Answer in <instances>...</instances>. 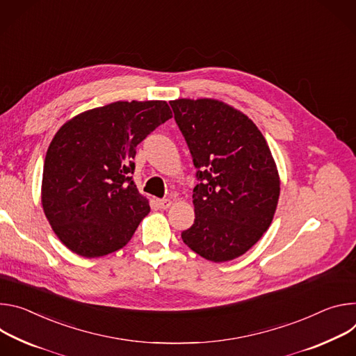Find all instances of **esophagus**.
Masks as SVG:
<instances>
[{
	"instance_id": "34e87169",
	"label": "esophagus",
	"mask_w": 356,
	"mask_h": 356,
	"mask_svg": "<svg viewBox=\"0 0 356 356\" xmlns=\"http://www.w3.org/2000/svg\"><path fill=\"white\" fill-rule=\"evenodd\" d=\"M158 207H160L161 209H168L171 207V200H158Z\"/></svg>"
}]
</instances>
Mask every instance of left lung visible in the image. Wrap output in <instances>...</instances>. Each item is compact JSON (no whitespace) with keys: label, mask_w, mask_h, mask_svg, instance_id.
<instances>
[{"label":"left lung","mask_w":356,"mask_h":356,"mask_svg":"<svg viewBox=\"0 0 356 356\" xmlns=\"http://www.w3.org/2000/svg\"><path fill=\"white\" fill-rule=\"evenodd\" d=\"M196 168L193 225L184 243L220 263L246 253L268 229L280 195L270 148L248 115L212 99L170 102Z\"/></svg>","instance_id":"1"}]
</instances>
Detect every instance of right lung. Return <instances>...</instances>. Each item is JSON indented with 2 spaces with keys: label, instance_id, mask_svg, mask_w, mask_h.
<instances>
[{
  "label": "right lung",
  "instance_id": "add662e5",
  "mask_svg": "<svg viewBox=\"0 0 356 356\" xmlns=\"http://www.w3.org/2000/svg\"><path fill=\"white\" fill-rule=\"evenodd\" d=\"M172 117L167 102H115L73 117L44 164L42 207L60 242L88 259L126 246L149 212L133 181L137 145Z\"/></svg>",
  "mask_w": 356,
  "mask_h": 356
}]
</instances>
